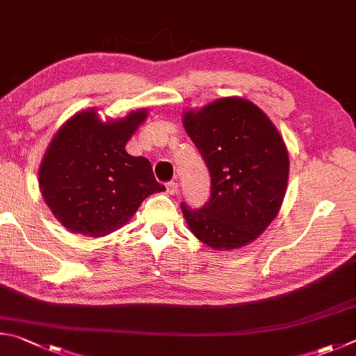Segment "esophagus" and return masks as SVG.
<instances>
[{
  "label": "esophagus",
  "instance_id": "34e87169",
  "mask_svg": "<svg viewBox=\"0 0 356 356\" xmlns=\"http://www.w3.org/2000/svg\"><path fill=\"white\" fill-rule=\"evenodd\" d=\"M178 192V183H175V181H170V183H167V194H170V195H175Z\"/></svg>",
  "mask_w": 356,
  "mask_h": 356
}]
</instances>
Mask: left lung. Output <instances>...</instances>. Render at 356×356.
Returning <instances> with one entry per match:
<instances>
[{
  "mask_svg": "<svg viewBox=\"0 0 356 356\" xmlns=\"http://www.w3.org/2000/svg\"><path fill=\"white\" fill-rule=\"evenodd\" d=\"M183 123L211 175L208 203L198 209L181 203L191 232L216 250L250 244L275 219L286 194L289 156L282 136L242 98L186 112Z\"/></svg>",
  "mask_w": 356,
  "mask_h": 356,
  "instance_id": "obj_1",
  "label": "left lung"
}]
</instances>
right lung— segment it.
<instances>
[{"mask_svg": "<svg viewBox=\"0 0 356 356\" xmlns=\"http://www.w3.org/2000/svg\"><path fill=\"white\" fill-rule=\"evenodd\" d=\"M147 111L104 123L95 111L78 112L56 133L39 172L42 195L62 225L99 238L123 227L148 195L165 191L149 161L124 145Z\"/></svg>", "mask_w": 356, "mask_h": 356, "instance_id": "1", "label": "right lung"}]
</instances>
